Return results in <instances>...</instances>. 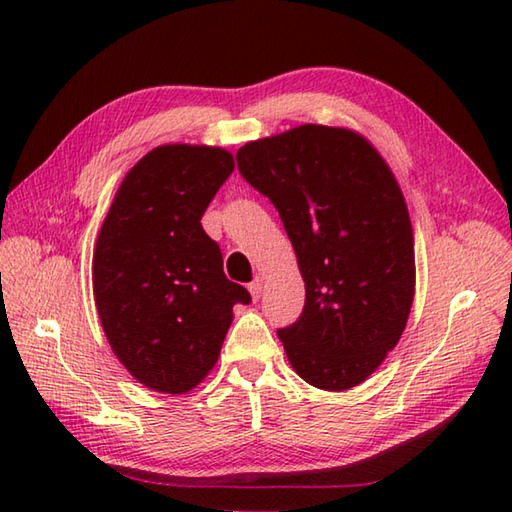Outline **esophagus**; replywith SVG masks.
<instances>
[{"mask_svg":"<svg viewBox=\"0 0 512 512\" xmlns=\"http://www.w3.org/2000/svg\"><path fill=\"white\" fill-rule=\"evenodd\" d=\"M248 290H250V297H253V299L257 301L259 297H262V290H264V281L257 277L255 281H250V284H248Z\"/></svg>","mask_w":512,"mask_h":512,"instance_id":"1","label":"esophagus"}]
</instances>
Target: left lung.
I'll list each match as a JSON object with an SVG mask.
<instances>
[{"label": "left lung", "mask_w": 512, "mask_h": 512, "mask_svg": "<svg viewBox=\"0 0 512 512\" xmlns=\"http://www.w3.org/2000/svg\"><path fill=\"white\" fill-rule=\"evenodd\" d=\"M237 167L275 204L306 281L301 317L277 332L292 369L325 391L361 385L400 341L416 292L394 173L354 129L312 123L250 140Z\"/></svg>", "instance_id": "8db88e82"}]
</instances>
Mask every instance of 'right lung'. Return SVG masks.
<instances>
[{"label":"right lung","mask_w":512,"mask_h":512,"mask_svg":"<svg viewBox=\"0 0 512 512\" xmlns=\"http://www.w3.org/2000/svg\"><path fill=\"white\" fill-rule=\"evenodd\" d=\"M235 169L231 151L160 145L127 171L96 237L92 286L112 352L138 383L187 394L220 356L244 286L200 224Z\"/></svg>","instance_id":"right-lung-1"}]
</instances>
